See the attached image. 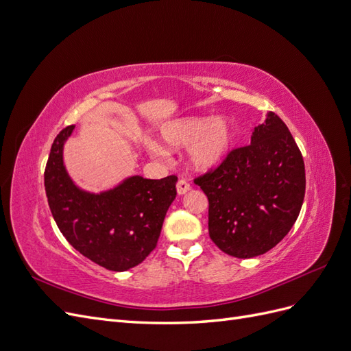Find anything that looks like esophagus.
Instances as JSON below:
<instances>
[{"label": "esophagus", "instance_id": "esophagus-1", "mask_svg": "<svg viewBox=\"0 0 351 351\" xmlns=\"http://www.w3.org/2000/svg\"><path fill=\"white\" fill-rule=\"evenodd\" d=\"M190 189H192V186H190L187 180H184V178L178 180V183H177V193L178 195H186Z\"/></svg>", "mask_w": 351, "mask_h": 351}]
</instances>
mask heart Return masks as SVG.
Segmentation results:
<instances>
[{
    "label": "heart",
    "instance_id": "obj_1",
    "mask_svg": "<svg viewBox=\"0 0 351 351\" xmlns=\"http://www.w3.org/2000/svg\"><path fill=\"white\" fill-rule=\"evenodd\" d=\"M162 141L173 149L190 147V162L199 169H210L224 159L234 142V127L224 117H187L165 124ZM147 149L159 159L167 156L165 147L147 141Z\"/></svg>",
    "mask_w": 351,
    "mask_h": 351
}]
</instances>
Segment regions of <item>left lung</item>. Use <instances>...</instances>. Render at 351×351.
Wrapping results in <instances>:
<instances>
[{
  "instance_id": "1",
  "label": "left lung",
  "mask_w": 351,
  "mask_h": 351,
  "mask_svg": "<svg viewBox=\"0 0 351 351\" xmlns=\"http://www.w3.org/2000/svg\"><path fill=\"white\" fill-rule=\"evenodd\" d=\"M195 183L208 196L210 240L247 259L277 246L294 226L304 199V162L289 127L268 112L250 145L228 152Z\"/></svg>"
}]
</instances>
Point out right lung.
Here are the masks:
<instances>
[{"instance_id":"right-lung-1","label":"right lung","mask_w":351,"mask_h":351,"mask_svg":"<svg viewBox=\"0 0 351 351\" xmlns=\"http://www.w3.org/2000/svg\"><path fill=\"white\" fill-rule=\"evenodd\" d=\"M74 125L52 143L45 168L51 214L66 240L83 256L110 271L139 265L155 247L169 205L176 199V176L161 180L133 176L101 193L79 189L62 161V147Z\"/></svg>"}]
</instances>
